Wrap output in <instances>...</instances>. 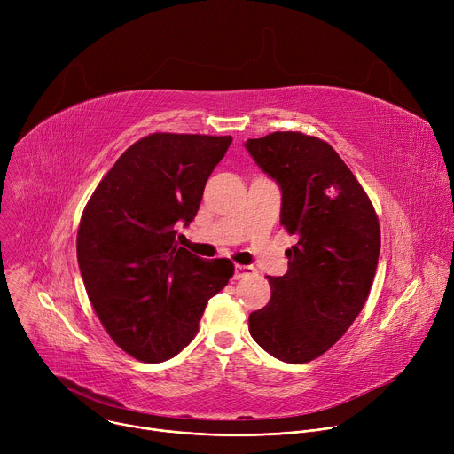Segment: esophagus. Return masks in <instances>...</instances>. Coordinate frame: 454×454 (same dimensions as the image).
<instances>
[{"instance_id":"1","label":"esophagus","mask_w":454,"mask_h":454,"mask_svg":"<svg viewBox=\"0 0 454 454\" xmlns=\"http://www.w3.org/2000/svg\"><path fill=\"white\" fill-rule=\"evenodd\" d=\"M254 271H256V268H254V266L237 264V266H235V275H233V278H235V280H239V278H244V277H247V275H251V273H254Z\"/></svg>"}]
</instances>
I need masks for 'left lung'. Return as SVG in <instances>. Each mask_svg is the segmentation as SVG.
Masks as SVG:
<instances>
[{"mask_svg": "<svg viewBox=\"0 0 454 454\" xmlns=\"http://www.w3.org/2000/svg\"><path fill=\"white\" fill-rule=\"evenodd\" d=\"M246 149L282 188L280 224L298 242L289 270L270 277L271 298L249 314V334L286 363L325 354L363 310L373 284L380 228L368 193L325 142L277 131Z\"/></svg>", "mask_w": 454, "mask_h": 454, "instance_id": "8db88e82", "label": "left lung"}]
</instances>
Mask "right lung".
<instances>
[{
    "mask_svg": "<svg viewBox=\"0 0 454 454\" xmlns=\"http://www.w3.org/2000/svg\"><path fill=\"white\" fill-rule=\"evenodd\" d=\"M231 137L153 133L129 147L97 184L77 231L91 307L129 356L160 363L200 331L208 300L233 277L230 258L179 247L174 224L196 217L205 184Z\"/></svg>",
    "mask_w": 454,
    "mask_h": 454,
    "instance_id": "add662e5",
    "label": "right lung"
}]
</instances>
